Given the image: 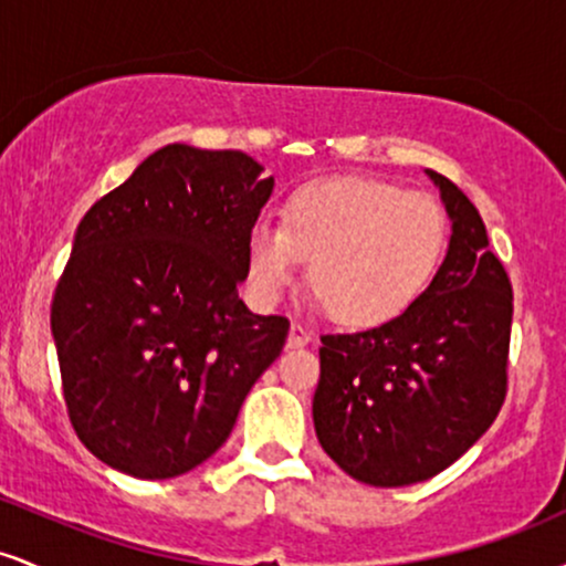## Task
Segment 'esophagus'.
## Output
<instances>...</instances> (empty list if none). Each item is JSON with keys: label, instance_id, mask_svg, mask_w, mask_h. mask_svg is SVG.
I'll return each instance as SVG.
<instances>
[{"label": "esophagus", "instance_id": "34e87169", "mask_svg": "<svg viewBox=\"0 0 566 566\" xmlns=\"http://www.w3.org/2000/svg\"><path fill=\"white\" fill-rule=\"evenodd\" d=\"M311 343V333L308 329L303 327V324H292L290 327V337H287V346L290 348H303V346H308Z\"/></svg>", "mask_w": 566, "mask_h": 566}]
</instances>
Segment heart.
<instances>
[{
  "mask_svg": "<svg viewBox=\"0 0 566 566\" xmlns=\"http://www.w3.org/2000/svg\"><path fill=\"white\" fill-rule=\"evenodd\" d=\"M444 247L447 216L431 197L386 180H314L290 193L282 223L247 233V284L271 308L311 261L322 305L348 327H380L418 303Z\"/></svg>",
  "mask_w": 566,
  "mask_h": 566,
  "instance_id": "1",
  "label": "heart"
}]
</instances>
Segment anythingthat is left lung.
Wrapping results in <instances>:
<instances>
[{
  "instance_id": "obj_1",
  "label": "left lung",
  "mask_w": 566,
  "mask_h": 566,
  "mask_svg": "<svg viewBox=\"0 0 566 566\" xmlns=\"http://www.w3.org/2000/svg\"><path fill=\"white\" fill-rule=\"evenodd\" d=\"M452 223L437 276L399 319L324 335L314 428L356 482L407 486L452 465L505 399L513 292L476 207L426 170Z\"/></svg>"
}]
</instances>
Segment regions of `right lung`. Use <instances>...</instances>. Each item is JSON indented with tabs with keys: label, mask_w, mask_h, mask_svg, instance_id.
<instances>
[{
	"label": "right lung",
	"mask_w": 566,
	"mask_h": 566,
	"mask_svg": "<svg viewBox=\"0 0 566 566\" xmlns=\"http://www.w3.org/2000/svg\"><path fill=\"white\" fill-rule=\"evenodd\" d=\"M271 191L242 151L170 143L82 218L50 327L71 426L112 469H197L282 354L290 322L239 297Z\"/></svg>",
	"instance_id": "right-lung-1"
}]
</instances>
